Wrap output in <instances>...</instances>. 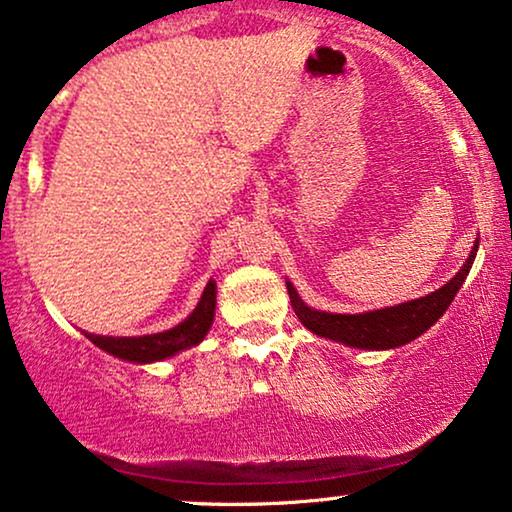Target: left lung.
<instances>
[{
    "label": "left lung",
    "instance_id": "left-lung-1",
    "mask_svg": "<svg viewBox=\"0 0 512 512\" xmlns=\"http://www.w3.org/2000/svg\"><path fill=\"white\" fill-rule=\"evenodd\" d=\"M479 243L474 245L472 255L467 257L464 267L457 272L443 289L428 293L424 298L416 301L395 305V308L373 310V313L361 315H334V313H320V310L308 308L301 298H298L296 289L291 281H286L289 289V298L293 305V313L298 320L308 327L317 337L334 339L346 346H356V349H395V346L409 344L411 339L421 337L438 317L448 310L452 298L460 291L462 281L467 279L469 269H472L474 257H477Z\"/></svg>",
    "mask_w": 512,
    "mask_h": 512
}]
</instances>
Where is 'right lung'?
<instances>
[{
	"label": "right lung",
	"instance_id": "add662e5",
	"mask_svg": "<svg viewBox=\"0 0 512 512\" xmlns=\"http://www.w3.org/2000/svg\"><path fill=\"white\" fill-rule=\"evenodd\" d=\"M214 308H216V284L209 281L207 289L202 293V301L195 308V313L180 322L178 327L158 334H144V337H98V334H88L98 349L108 351L117 358H125L132 363H151L161 361V358L175 356L182 349L199 344L204 334L209 332L211 322H214Z\"/></svg>",
	"mask_w": 512,
	"mask_h": 512
}]
</instances>
